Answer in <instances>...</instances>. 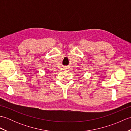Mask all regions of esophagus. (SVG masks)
<instances>
[{
    "instance_id": "34e87169",
    "label": "esophagus",
    "mask_w": 131,
    "mask_h": 131,
    "mask_svg": "<svg viewBox=\"0 0 131 131\" xmlns=\"http://www.w3.org/2000/svg\"><path fill=\"white\" fill-rule=\"evenodd\" d=\"M66 69V68H65V69Z\"/></svg>"
}]
</instances>
